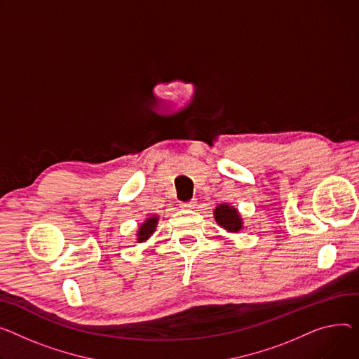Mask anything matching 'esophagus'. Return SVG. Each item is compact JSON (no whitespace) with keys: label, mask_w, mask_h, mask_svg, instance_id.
<instances>
[{"label":"esophagus","mask_w":359,"mask_h":359,"mask_svg":"<svg viewBox=\"0 0 359 359\" xmlns=\"http://www.w3.org/2000/svg\"><path fill=\"white\" fill-rule=\"evenodd\" d=\"M196 203H198V202H196L195 199H192V201L182 203V208H184V209H195V208H196Z\"/></svg>","instance_id":"34e87169"}]
</instances>
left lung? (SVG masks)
<instances>
[{
  "instance_id": "obj_1",
  "label": "left lung",
  "mask_w": 359,
  "mask_h": 359,
  "mask_svg": "<svg viewBox=\"0 0 359 359\" xmlns=\"http://www.w3.org/2000/svg\"><path fill=\"white\" fill-rule=\"evenodd\" d=\"M215 215V221L218 222L224 229L228 232L236 233L238 231L243 229V219L241 215L238 213V210L233 206H229L228 203H221L217 206V209L213 210Z\"/></svg>"
}]
</instances>
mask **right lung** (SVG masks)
<instances>
[{"label":"right lung","mask_w":359,"mask_h":359,"mask_svg":"<svg viewBox=\"0 0 359 359\" xmlns=\"http://www.w3.org/2000/svg\"><path fill=\"white\" fill-rule=\"evenodd\" d=\"M157 222H158V218L156 217V215H154V217L147 218L144 222H142L141 226L138 228V232H137V241L138 243L147 241L149 238L153 235V232L156 231Z\"/></svg>","instance_id":"add662e5"}]
</instances>
